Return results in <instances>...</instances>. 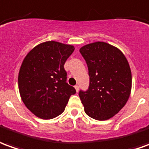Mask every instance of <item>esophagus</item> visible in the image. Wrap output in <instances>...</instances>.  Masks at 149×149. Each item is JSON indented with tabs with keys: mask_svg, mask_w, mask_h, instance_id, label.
Wrapping results in <instances>:
<instances>
[{
	"mask_svg": "<svg viewBox=\"0 0 149 149\" xmlns=\"http://www.w3.org/2000/svg\"><path fill=\"white\" fill-rule=\"evenodd\" d=\"M74 88H75L76 91L78 92V91H79V85H75V86H74Z\"/></svg>",
	"mask_w": 149,
	"mask_h": 149,
	"instance_id": "34e87169",
	"label": "esophagus"
}]
</instances>
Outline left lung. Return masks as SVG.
<instances>
[{
  "label": "left lung",
  "instance_id": "left-lung-1",
  "mask_svg": "<svg viewBox=\"0 0 149 149\" xmlns=\"http://www.w3.org/2000/svg\"><path fill=\"white\" fill-rule=\"evenodd\" d=\"M79 52L90 77L88 89L79 92L84 111L95 120H108L123 108L129 98V64L120 49L103 42L86 45Z\"/></svg>",
  "mask_w": 149,
  "mask_h": 149
}]
</instances>
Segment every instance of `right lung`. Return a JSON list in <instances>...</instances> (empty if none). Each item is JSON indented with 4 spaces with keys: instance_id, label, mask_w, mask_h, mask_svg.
Returning a JSON list of instances; mask_svg holds the SVG:
<instances>
[{
    "instance_id": "add662e5",
    "label": "right lung",
    "mask_w": 149,
    "mask_h": 149,
    "mask_svg": "<svg viewBox=\"0 0 149 149\" xmlns=\"http://www.w3.org/2000/svg\"><path fill=\"white\" fill-rule=\"evenodd\" d=\"M74 48L49 41L35 46L20 68L18 86L26 107L43 120L55 118L65 110L70 97L76 93L66 83L64 64Z\"/></svg>"
}]
</instances>
